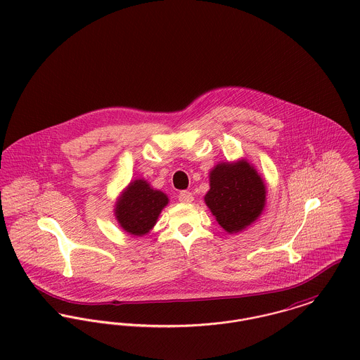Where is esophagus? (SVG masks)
Listing matches in <instances>:
<instances>
[{"instance_id":"obj_1","label":"esophagus","mask_w":360,"mask_h":360,"mask_svg":"<svg viewBox=\"0 0 360 360\" xmlns=\"http://www.w3.org/2000/svg\"><path fill=\"white\" fill-rule=\"evenodd\" d=\"M178 198H179V201H182V202H185V204H191V202L193 201V195H192L191 192H188V191L181 192Z\"/></svg>"}]
</instances>
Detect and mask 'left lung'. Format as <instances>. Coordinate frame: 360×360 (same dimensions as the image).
<instances>
[{
	"label": "left lung",
	"instance_id": "1",
	"mask_svg": "<svg viewBox=\"0 0 360 360\" xmlns=\"http://www.w3.org/2000/svg\"><path fill=\"white\" fill-rule=\"evenodd\" d=\"M204 201L225 232L239 233L265 210L266 185L245 159L222 161L210 171V191Z\"/></svg>",
	"mask_w": 360,
	"mask_h": 360
}]
</instances>
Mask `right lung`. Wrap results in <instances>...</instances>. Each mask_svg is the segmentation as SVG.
<instances>
[{
	"mask_svg": "<svg viewBox=\"0 0 360 360\" xmlns=\"http://www.w3.org/2000/svg\"><path fill=\"white\" fill-rule=\"evenodd\" d=\"M168 196L150 184L138 178L128 184L115 204V217L124 232L131 236H145L156 225Z\"/></svg>",
	"mask_w": 360,
	"mask_h": 360,
	"instance_id": "obj_1",
	"label": "right lung"
}]
</instances>
